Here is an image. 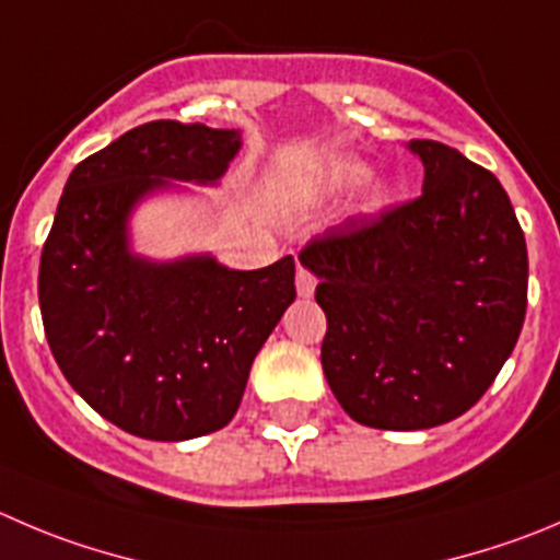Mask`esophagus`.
<instances>
[{
    "instance_id": "esophagus-1",
    "label": "esophagus",
    "mask_w": 560,
    "mask_h": 560,
    "mask_svg": "<svg viewBox=\"0 0 560 560\" xmlns=\"http://www.w3.org/2000/svg\"><path fill=\"white\" fill-rule=\"evenodd\" d=\"M313 289H316V275L300 264L296 266V291H300V296H311Z\"/></svg>"
}]
</instances>
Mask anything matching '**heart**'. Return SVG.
<instances>
[{
  "mask_svg": "<svg viewBox=\"0 0 560 560\" xmlns=\"http://www.w3.org/2000/svg\"><path fill=\"white\" fill-rule=\"evenodd\" d=\"M365 178V167H360V164H343V167L335 173V180H338L340 186H349V184H357V180Z\"/></svg>",
  "mask_w": 560,
  "mask_h": 560,
  "instance_id": "heart-1",
  "label": "heart"
}]
</instances>
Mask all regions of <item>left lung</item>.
I'll return each mask as SVG.
<instances>
[{
  "label": "left lung",
  "mask_w": 560,
  "mask_h": 560,
  "mask_svg": "<svg viewBox=\"0 0 560 560\" xmlns=\"http://www.w3.org/2000/svg\"><path fill=\"white\" fill-rule=\"evenodd\" d=\"M423 191L349 217L300 253L327 316L322 369L371 429L448 423L487 393L528 307V247L489 170L434 140L409 142Z\"/></svg>",
  "instance_id": "left-lung-1"
}]
</instances>
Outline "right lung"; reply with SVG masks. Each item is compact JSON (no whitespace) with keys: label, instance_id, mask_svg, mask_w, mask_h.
Wrapping results in <instances>:
<instances>
[{"label":"right lung","instance_id":"obj_1","mask_svg":"<svg viewBox=\"0 0 560 560\" xmlns=\"http://www.w3.org/2000/svg\"><path fill=\"white\" fill-rule=\"evenodd\" d=\"M242 135L153 120L73 167L46 236L37 296L73 390L142 440L178 443L231 423L249 365L294 302V258L255 271L214 258L148 264L126 217L175 180H217Z\"/></svg>","mask_w":560,"mask_h":560}]
</instances>
